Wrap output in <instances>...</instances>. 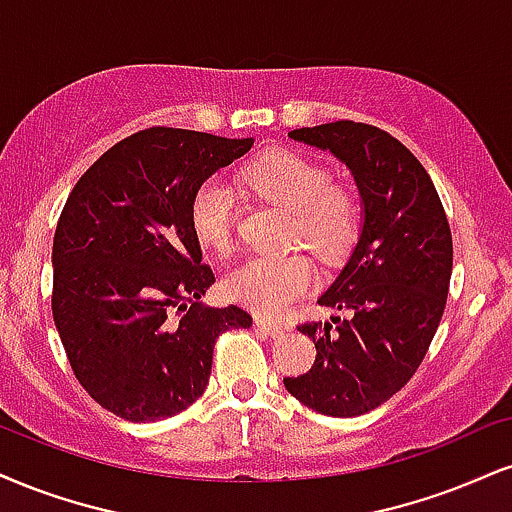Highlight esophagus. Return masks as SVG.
Returning <instances> with one entry per match:
<instances>
[{
  "label": "esophagus",
  "mask_w": 512,
  "mask_h": 512,
  "mask_svg": "<svg viewBox=\"0 0 512 512\" xmlns=\"http://www.w3.org/2000/svg\"><path fill=\"white\" fill-rule=\"evenodd\" d=\"M255 326L260 331H264V334H267V336H272V338L281 336L283 331H286V326L276 324V322H272V319H264V317H255Z\"/></svg>",
  "instance_id": "34e87169"
}]
</instances>
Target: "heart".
<instances>
[{"label":"heart","mask_w":512,"mask_h":512,"mask_svg":"<svg viewBox=\"0 0 512 512\" xmlns=\"http://www.w3.org/2000/svg\"><path fill=\"white\" fill-rule=\"evenodd\" d=\"M257 195L293 214V238L303 240L322 260L346 255L357 236L360 207L348 188L329 183L324 166L288 150H274L245 171ZM233 193L219 178H209L190 202V224L197 240L224 252L231 245ZM315 283V267L300 252L257 255L233 269L226 291L236 303L274 317L281 315Z\"/></svg>","instance_id":"obj_1"}]
</instances>
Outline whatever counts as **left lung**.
<instances>
[{"instance_id":"obj_1","label":"left lung","mask_w":512,"mask_h":512,"mask_svg":"<svg viewBox=\"0 0 512 512\" xmlns=\"http://www.w3.org/2000/svg\"><path fill=\"white\" fill-rule=\"evenodd\" d=\"M288 138L346 164L362 226L346 267L317 300L348 317L300 326L317 348L315 365L283 386L322 415H365L408 384L439 329L453 269L451 226L424 166L381 128L336 121L295 128Z\"/></svg>"}]
</instances>
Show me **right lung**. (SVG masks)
Here are the masks:
<instances>
[{
	"label": "right lung",
	"mask_w": 512,
	"mask_h": 512,
	"mask_svg": "<svg viewBox=\"0 0 512 512\" xmlns=\"http://www.w3.org/2000/svg\"><path fill=\"white\" fill-rule=\"evenodd\" d=\"M252 143L147 128L104 152L66 200L52 245L54 324L80 386L123 420L193 405L217 336L252 324L238 305H202L214 274L190 224L195 190Z\"/></svg>",
	"instance_id": "obj_1"
}]
</instances>
